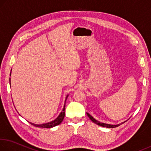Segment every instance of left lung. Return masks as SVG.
<instances>
[{"label":"left lung","mask_w":151,"mask_h":151,"mask_svg":"<svg viewBox=\"0 0 151 151\" xmlns=\"http://www.w3.org/2000/svg\"><path fill=\"white\" fill-rule=\"evenodd\" d=\"M87 114V115H88V116L89 117V119H90L92 121H93V122H94V123L95 124H98V125H99V126H101V127H106V128H115V127H119L120 124H122V123H124V122H122V123H121V124H116V125H111V124H105V123H103V122H99V121H96L95 119H94L93 116H92L91 115H90V114H89L88 113H86Z\"/></svg>","instance_id":"obj_1"}]
</instances>
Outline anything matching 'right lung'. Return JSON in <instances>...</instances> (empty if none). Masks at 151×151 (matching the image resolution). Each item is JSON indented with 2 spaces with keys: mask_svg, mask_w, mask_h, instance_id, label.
I'll list each match as a JSON object with an SVG mask.
<instances>
[{
  "mask_svg": "<svg viewBox=\"0 0 151 151\" xmlns=\"http://www.w3.org/2000/svg\"><path fill=\"white\" fill-rule=\"evenodd\" d=\"M10 79H11V78H10ZM67 96H66V98H67ZM65 106H64L63 111L60 112L59 116H58L55 120H54V121H51L50 122H48V123H45V124H35L31 123V122H30V123L32 125H34V126L37 127L47 128V129H48V128H52L53 127L57 126V125L60 124L61 122H62V121H63V119H64V117H65Z\"/></svg>",
  "mask_w": 151,
  "mask_h": 151,
  "instance_id": "obj_1",
  "label": "right lung"
}]
</instances>
